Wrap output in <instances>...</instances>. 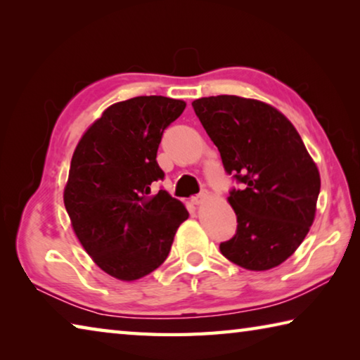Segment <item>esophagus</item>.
Returning <instances> with one entry per match:
<instances>
[{
    "label": "esophagus",
    "mask_w": 360,
    "mask_h": 360,
    "mask_svg": "<svg viewBox=\"0 0 360 360\" xmlns=\"http://www.w3.org/2000/svg\"><path fill=\"white\" fill-rule=\"evenodd\" d=\"M206 198H208V195H206V193H200V195H197V197H192V203L200 206V205L205 203Z\"/></svg>",
    "instance_id": "esophagus-1"
}]
</instances>
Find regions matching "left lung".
I'll use <instances>...</instances> for the list:
<instances>
[{"label": "left lung", "instance_id": "8db88e82", "mask_svg": "<svg viewBox=\"0 0 360 360\" xmlns=\"http://www.w3.org/2000/svg\"><path fill=\"white\" fill-rule=\"evenodd\" d=\"M217 146L225 172L243 182L227 198L236 235L221 243L225 259L251 271L281 265L314 222L321 176L292 122L268 103L219 95L192 103Z\"/></svg>", "mask_w": 360, "mask_h": 360}]
</instances>
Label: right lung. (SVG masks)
<instances>
[{"label": "right lung", "mask_w": 360, "mask_h": 360, "mask_svg": "<svg viewBox=\"0 0 360 360\" xmlns=\"http://www.w3.org/2000/svg\"><path fill=\"white\" fill-rule=\"evenodd\" d=\"M186 109L167 96L114 103L89 127L71 158L65 208L79 243L119 281L148 276L168 257L176 230L188 217L167 191L155 160L163 130Z\"/></svg>", "instance_id": "add662e5"}]
</instances>
